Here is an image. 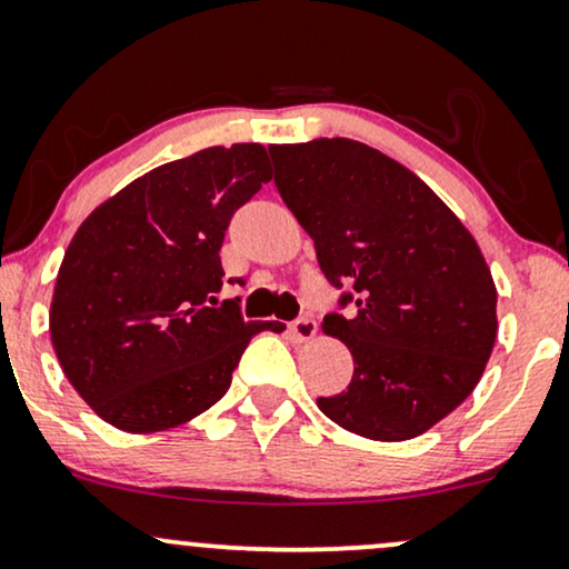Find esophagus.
Segmentation results:
<instances>
[{"label": "esophagus", "mask_w": 569, "mask_h": 569, "mask_svg": "<svg viewBox=\"0 0 569 569\" xmlns=\"http://www.w3.org/2000/svg\"><path fill=\"white\" fill-rule=\"evenodd\" d=\"M291 336L297 338L299 343H307V341H312L315 336H318V322H315L312 318H299V320H293L291 322Z\"/></svg>", "instance_id": "34e87169"}]
</instances>
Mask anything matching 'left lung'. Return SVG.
Returning a JSON list of instances; mask_svg holds the SVG:
<instances>
[{
    "mask_svg": "<svg viewBox=\"0 0 569 569\" xmlns=\"http://www.w3.org/2000/svg\"><path fill=\"white\" fill-rule=\"evenodd\" d=\"M270 157L320 270L355 291L351 318L322 320L355 376L318 399L320 412L372 441L426 433L470 397L493 351L496 286L478 241L426 181L368 143H270Z\"/></svg>",
    "mask_w": 569,
    "mask_h": 569,
    "instance_id": "8db88e82",
    "label": "left lung"
}]
</instances>
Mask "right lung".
I'll list each match as a JSON object with an SVG mask.
<instances>
[{"mask_svg": "<svg viewBox=\"0 0 569 569\" xmlns=\"http://www.w3.org/2000/svg\"><path fill=\"white\" fill-rule=\"evenodd\" d=\"M272 178L262 143L160 164L81 222L57 272L49 333L93 412L126 433L193 420L226 397L243 349L283 322L241 320L222 289L228 220Z\"/></svg>", "mask_w": 569, "mask_h": 569, "instance_id": "obj_1", "label": "right lung"}]
</instances>
